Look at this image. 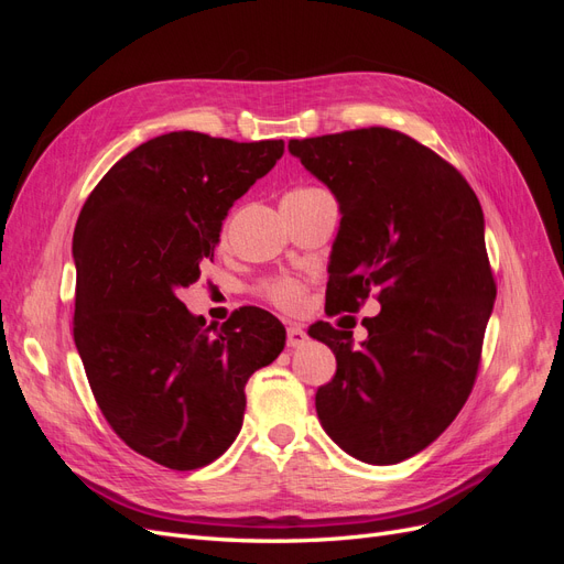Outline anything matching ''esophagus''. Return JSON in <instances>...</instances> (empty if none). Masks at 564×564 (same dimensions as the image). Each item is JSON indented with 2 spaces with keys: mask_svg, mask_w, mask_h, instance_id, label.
<instances>
[{
  "mask_svg": "<svg viewBox=\"0 0 564 564\" xmlns=\"http://www.w3.org/2000/svg\"><path fill=\"white\" fill-rule=\"evenodd\" d=\"M305 340H308V334L303 332V327H299V324H289V327H286V346L299 348V346L305 344Z\"/></svg>",
  "mask_w": 564,
  "mask_h": 564,
  "instance_id": "34e87169",
  "label": "esophagus"
}]
</instances>
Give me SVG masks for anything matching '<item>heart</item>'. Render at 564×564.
Listing matches in <instances>:
<instances>
[{
	"mask_svg": "<svg viewBox=\"0 0 564 564\" xmlns=\"http://www.w3.org/2000/svg\"><path fill=\"white\" fill-rule=\"evenodd\" d=\"M317 195H324L322 187L296 185L282 197V202H303V199H313ZM220 240H226V226H224V230H220ZM256 294L275 305V308H280V311L294 313L305 301V282H301L296 278H286V275L265 278L259 282V286H256Z\"/></svg>",
	"mask_w": 564,
	"mask_h": 564,
	"instance_id": "heart-1",
	"label": "heart"
}]
</instances>
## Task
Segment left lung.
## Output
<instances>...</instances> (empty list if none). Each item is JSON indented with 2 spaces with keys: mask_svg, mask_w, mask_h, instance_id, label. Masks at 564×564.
Listing matches in <instances>:
<instances>
[{
  "mask_svg": "<svg viewBox=\"0 0 564 564\" xmlns=\"http://www.w3.org/2000/svg\"><path fill=\"white\" fill-rule=\"evenodd\" d=\"M289 150L344 214L324 311L381 303L362 319L360 348L348 329L311 327L336 355L334 379L315 395L319 423L365 464H400L445 433L480 369L497 299L482 207L456 166L395 129L294 139Z\"/></svg>",
  "mask_w": 564,
  "mask_h": 564,
  "instance_id": "8db88e82",
  "label": "left lung"
}]
</instances>
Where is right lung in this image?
Segmentation results:
<instances>
[{"instance_id": "obj_1", "label": "right lung", "mask_w": 564, "mask_h": 564, "mask_svg": "<svg viewBox=\"0 0 564 564\" xmlns=\"http://www.w3.org/2000/svg\"><path fill=\"white\" fill-rule=\"evenodd\" d=\"M284 141L172 131L133 148L79 212L73 334L94 398L133 452L172 470L224 454L245 421V386L284 348L256 305L220 329L176 296L214 261L224 218L282 158Z\"/></svg>"}]
</instances>
